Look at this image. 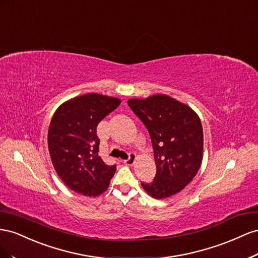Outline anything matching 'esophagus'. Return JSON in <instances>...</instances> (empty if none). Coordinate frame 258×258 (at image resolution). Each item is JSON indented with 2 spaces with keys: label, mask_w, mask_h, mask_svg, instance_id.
Masks as SVG:
<instances>
[{
  "label": "esophagus",
  "mask_w": 258,
  "mask_h": 258,
  "mask_svg": "<svg viewBox=\"0 0 258 258\" xmlns=\"http://www.w3.org/2000/svg\"><path fill=\"white\" fill-rule=\"evenodd\" d=\"M135 160H136V154H135V153H130L128 159L124 160V164H126V165H133Z\"/></svg>",
  "instance_id": "obj_1"
}]
</instances>
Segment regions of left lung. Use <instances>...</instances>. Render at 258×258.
Instances as JSON below:
<instances>
[{
  "label": "left lung",
  "instance_id": "left-lung-1",
  "mask_svg": "<svg viewBox=\"0 0 258 258\" xmlns=\"http://www.w3.org/2000/svg\"><path fill=\"white\" fill-rule=\"evenodd\" d=\"M148 130L157 174L142 186L154 199H165L185 188L197 175L203 159V128L189 106L167 95L127 100Z\"/></svg>",
  "mask_w": 258,
  "mask_h": 258
}]
</instances>
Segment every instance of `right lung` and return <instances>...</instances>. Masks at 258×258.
I'll return each mask as SVG.
<instances>
[{
  "mask_svg": "<svg viewBox=\"0 0 258 258\" xmlns=\"http://www.w3.org/2000/svg\"><path fill=\"white\" fill-rule=\"evenodd\" d=\"M121 104V99L90 93L64 101L48 128L51 163L63 183L76 192L97 197L105 192L116 166L98 156V123Z\"/></svg>",
  "mask_w": 258,
  "mask_h": 258,
  "instance_id": "1",
  "label": "right lung"
}]
</instances>
